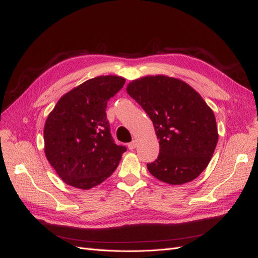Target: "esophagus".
I'll use <instances>...</instances> for the list:
<instances>
[{"mask_svg": "<svg viewBox=\"0 0 258 258\" xmlns=\"http://www.w3.org/2000/svg\"><path fill=\"white\" fill-rule=\"evenodd\" d=\"M136 147H137V141H136V140H134V141L130 142V143L128 144V148H129V150H135Z\"/></svg>", "mask_w": 258, "mask_h": 258, "instance_id": "34e87169", "label": "esophagus"}]
</instances>
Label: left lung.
<instances>
[{"label":"left lung","instance_id":"1","mask_svg":"<svg viewBox=\"0 0 258 258\" xmlns=\"http://www.w3.org/2000/svg\"><path fill=\"white\" fill-rule=\"evenodd\" d=\"M150 116L159 139V155L147 163L150 173L170 185L198 177L212 158L218 141L213 111L185 82L166 75L145 76L127 86Z\"/></svg>","mask_w":258,"mask_h":258}]
</instances>
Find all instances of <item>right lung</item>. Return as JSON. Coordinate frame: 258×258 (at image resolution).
I'll use <instances>...</instances> for the list:
<instances>
[{
    "label": "right lung",
    "mask_w": 258,
    "mask_h": 258,
    "mask_svg": "<svg viewBox=\"0 0 258 258\" xmlns=\"http://www.w3.org/2000/svg\"><path fill=\"white\" fill-rule=\"evenodd\" d=\"M120 76H98L62 96L44 126L45 155L60 178L90 189L111 176L127 148L115 144L107 101L124 85Z\"/></svg>",
    "instance_id": "obj_1"
}]
</instances>
